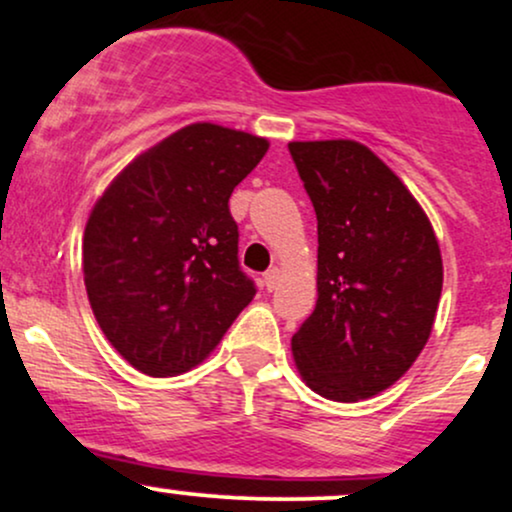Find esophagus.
Listing matches in <instances>:
<instances>
[{"mask_svg": "<svg viewBox=\"0 0 512 512\" xmlns=\"http://www.w3.org/2000/svg\"><path fill=\"white\" fill-rule=\"evenodd\" d=\"M279 276H281V272L276 267H272L267 274H264V286H267V291L276 289V284H279Z\"/></svg>", "mask_w": 512, "mask_h": 512, "instance_id": "obj_1", "label": "esophagus"}]
</instances>
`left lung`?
Returning <instances> with one entry per match:
<instances>
[{"mask_svg": "<svg viewBox=\"0 0 512 512\" xmlns=\"http://www.w3.org/2000/svg\"><path fill=\"white\" fill-rule=\"evenodd\" d=\"M317 216V303L293 334L303 383L332 402L395 385L431 337L443 257L426 211L368 146L291 142Z\"/></svg>", "mask_w": 512, "mask_h": 512, "instance_id": "1", "label": "left lung"}]
</instances>
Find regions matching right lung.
<instances>
[{"label": "right lung", "instance_id": "obj_1", "mask_svg": "<svg viewBox=\"0 0 512 512\" xmlns=\"http://www.w3.org/2000/svg\"><path fill=\"white\" fill-rule=\"evenodd\" d=\"M267 149L264 137L195 122L127 163L93 204L81 257L88 303L129 366L187 373L252 301L228 199Z\"/></svg>", "mask_w": 512, "mask_h": 512}]
</instances>
